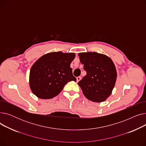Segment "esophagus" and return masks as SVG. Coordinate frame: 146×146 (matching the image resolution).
Masks as SVG:
<instances>
[{
	"mask_svg": "<svg viewBox=\"0 0 146 146\" xmlns=\"http://www.w3.org/2000/svg\"><path fill=\"white\" fill-rule=\"evenodd\" d=\"M76 79H77V82H79L81 80V77H80V76H79V77L76 78Z\"/></svg>",
	"mask_w": 146,
	"mask_h": 146,
	"instance_id": "esophagus-1",
	"label": "esophagus"
}]
</instances>
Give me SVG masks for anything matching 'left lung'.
<instances>
[{"label":"left lung","instance_id":"left-lung-1","mask_svg":"<svg viewBox=\"0 0 146 146\" xmlns=\"http://www.w3.org/2000/svg\"><path fill=\"white\" fill-rule=\"evenodd\" d=\"M78 56L86 72V75L78 82L83 95L92 102L105 101L111 95L117 80L112 60L96 52H80Z\"/></svg>","mask_w":146,"mask_h":146}]
</instances>
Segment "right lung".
<instances>
[{
  "mask_svg": "<svg viewBox=\"0 0 146 146\" xmlns=\"http://www.w3.org/2000/svg\"><path fill=\"white\" fill-rule=\"evenodd\" d=\"M74 52H52L38 59L31 68L29 86L38 98L51 99L58 95L66 84L76 81L70 67Z\"/></svg>",
  "mask_w": 146,
  "mask_h": 146,
  "instance_id": "right-lung-1",
  "label": "right lung"
}]
</instances>
